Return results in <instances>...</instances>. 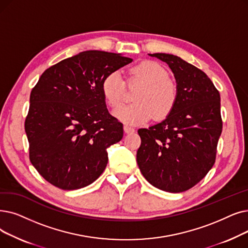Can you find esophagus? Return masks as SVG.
<instances>
[{
	"instance_id": "1",
	"label": "esophagus",
	"mask_w": 248,
	"mask_h": 248,
	"mask_svg": "<svg viewBox=\"0 0 248 248\" xmlns=\"http://www.w3.org/2000/svg\"><path fill=\"white\" fill-rule=\"evenodd\" d=\"M124 133H126V134H133L134 132H135V128L134 127H132V126H130V125H124Z\"/></svg>"
}]
</instances>
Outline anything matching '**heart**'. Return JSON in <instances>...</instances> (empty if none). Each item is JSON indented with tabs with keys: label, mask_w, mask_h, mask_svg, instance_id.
<instances>
[{
	"label": "heart",
	"mask_w": 248,
	"mask_h": 248,
	"mask_svg": "<svg viewBox=\"0 0 248 248\" xmlns=\"http://www.w3.org/2000/svg\"><path fill=\"white\" fill-rule=\"evenodd\" d=\"M126 83L130 87L140 85L133 96L135 103L114 111L118 121L130 124H142L155 116L164 120L175 108L178 87L168 77L167 70L157 62L143 61L127 71ZM103 97L111 108L120 107L125 98V83L117 73H110L101 83Z\"/></svg>",
	"instance_id": "obj_1"
}]
</instances>
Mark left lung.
Wrapping results in <instances>:
<instances>
[{"label":"left lung","instance_id":"8db88e82","mask_svg":"<svg viewBox=\"0 0 248 248\" xmlns=\"http://www.w3.org/2000/svg\"><path fill=\"white\" fill-rule=\"evenodd\" d=\"M173 72L178 100L162 123L140 128L137 163L153 186L186 191L207 175L217 154L222 133L220 93L202 70L179 57L153 53Z\"/></svg>","mask_w":248,"mask_h":248}]
</instances>
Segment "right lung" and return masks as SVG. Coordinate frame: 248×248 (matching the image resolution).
Returning a JSON list of instances; mask_svg holds the SVG:
<instances>
[{"instance_id": "add662e5", "label": "right lung", "mask_w": 248, "mask_h": 248, "mask_svg": "<svg viewBox=\"0 0 248 248\" xmlns=\"http://www.w3.org/2000/svg\"><path fill=\"white\" fill-rule=\"evenodd\" d=\"M133 60L87 50L46 69L30 93L25 120L30 162L50 185L73 190L104 171L106 149L120 142L123 124L109 114L103 78Z\"/></svg>"}]
</instances>
